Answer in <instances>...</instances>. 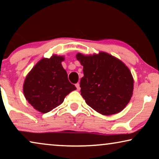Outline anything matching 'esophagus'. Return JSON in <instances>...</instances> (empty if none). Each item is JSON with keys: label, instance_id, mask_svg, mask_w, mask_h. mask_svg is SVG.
Instances as JSON below:
<instances>
[{"label": "esophagus", "instance_id": "1", "mask_svg": "<svg viewBox=\"0 0 159 159\" xmlns=\"http://www.w3.org/2000/svg\"><path fill=\"white\" fill-rule=\"evenodd\" d=\"M75 86H76V88H77V90L79 91V90H80V83H77L75 84Z\"/></svg>", "mask_w": 159, "mask_h": 159}]
</instances>
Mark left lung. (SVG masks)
<instances>
[{
    "label": "left lung",
    "instance_id": "obj_1",
    "mask_svg": "<svg viewBox=\"0 0 159 159\" xmlns=\"http://www.w3.org/2000/svg\"><path fill=\"white\" fill-rule=\"evenodd\" d=\"M76 57L83 66L80 91L86 103L106 116L121 111L133 92L134 80L129 68L105 52L93 56L77 53Z\"/></svg>",
    "mask_w": 159,
    "mask_h": 159
}]
</instances>
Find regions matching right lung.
Wrapping results in <instances>:
<instances>
[{
	"instance_id": "right-lung-1",
	"label": "right lung",
	"mask_w": 159,
	"mask_h": 159,
	"mask_svg": "<svg viewBox=\"0 0 159 159\" xmlns=\"http://www.w3.org/2000/svg\"><path fill=\"white\" fill-rule=\"evenodd\" d=\"M64 56H52L42 58L26 77L24 95L34 108L43 114L61 105L65 97L76 87L70 83L63 68Z\"/></svg>"
}]
</instances>
